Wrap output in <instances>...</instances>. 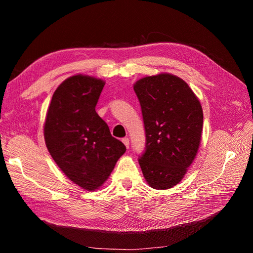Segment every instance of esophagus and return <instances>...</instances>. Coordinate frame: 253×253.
<instances>
[{
  "instance_id": "esophagus-1",
  "label": "esophagus",
  "mask_w": 253,
  "mask_h": 253,
  "mask_svg": "<svg viewBox=\"0 0 253 253\" xmlns=\"http://www.w3.org/2000/svg\"><path fill=\"white\" fill-rule=\"evenodd\" d=\"M122 142H124L126 147L128 149V147H129V139L127 138V137H125V138H122Z\"/></svg>"
}]
</instances>
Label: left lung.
<instances>
[{"label": "left lung", "mask_w": 253, "mask_h": 253, "mask_svg": "<svg viewBox=\"0 0 253 253\" xmlns=\"http://www.w3.org/2000/svg\"><path fill=\"white\" fill-rule=\"evenodd\" d=\"M145 131L139 156L150 187L170 189L182 179L200 147L203 110L188 84L171 74L149 76L134 84Z\"/></svg>", "instance_id": "obj_1"}]
</instances>
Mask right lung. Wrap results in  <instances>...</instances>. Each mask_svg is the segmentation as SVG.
<instances>
[{"label":"right lung","mask_w":253,"mask_h":253,"mask_svg":"<svg viewBox=\"0 0 253 253\" xmlns=\"http://www.w3.org/2000/svg\"><path fill=\"white\" fill-rule=\"evenodd\" d=\"M104 84L89 76L67 78L53 93L44 125L52 159L68 178L87 191L103 185L126 151L95 110Z\"/></svg>","instance_id":"obj_1"}]
</instances>
